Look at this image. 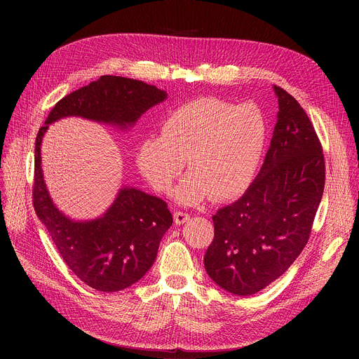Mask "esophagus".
<instances>
[{
  "mask_svg": "<svg viewBox=\"0 0 359 359\" xmlns=\"http://www.w3.org/2000/svg\"><path fill=\"white\" fill-rule=\"evenodd\" d=\"M190 220V216L187 215V213H183V212H176L175 213V223L176 224H184V223H187Z\"/></svg>",
  "mask_w": 359,
  "mask_h": 359,
  "instance_id": "1",
  "label": "esophagus"
}]
</instances>
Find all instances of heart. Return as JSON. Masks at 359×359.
Returning a JSON list of instances; mask_svg holds the SVG:
<instances>
[{
  "instance_id": "heart-1",
  "label": "heart",
  "mask_w": 359,
  "mask_h": 359,
  "mask_svg": "<svg viewBox=\"0 0 359 359\" xmlns=\"http://www.w3.org/2000/svg\"><path fill=\"white\" fill-rule=\"evenodd\" d=\"M266 140V119L255 107L200 97L175 109L163 121L161 136L137 144L136 163L153 189L168 193L187 159L190 173L176 187V201L196 206L210 196L226 201L252 182Z\"/></svg>"
}]
</instances>
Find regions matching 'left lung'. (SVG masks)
<instances>
[{
  "mask_svg": "<svg viewBox=\"0 0 359 359\" xmlns=\"http://www.w3.org/2000/svg\"><path fill=\"white\" fill-rule=\"evenodd\" d=\"M264 163L244 194L213 216L204 269L223 290L252 295L283 276L309 241L324 193L325 165L314 126L280 86Z\"/></svg>",
  "mask_w": 359,
  "mask_h": 359,
  "instance_id": "obj_1",
  "label": "left lung"
}]
</instances>
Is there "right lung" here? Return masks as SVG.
I'll use <instances>...</instances> for the list:
<instances>
[{
    "label": "right lung",
    "instance_id": "1",
    "mask_svg": "<svg viewBox=\"0 0 359 359\" xmlns=\"http://www.w3.org/2000/svg\"><path fill=\"white\" fill-rule=\"evenodd\" d=\"M168 92L142 81L104 75L65 97L49 112L35 140L34 208L72 273L86 285L116 292L137 283L156 260L163 234L173 223L166 201L122 184L111 206L95 219L65 215L46 187L41 144L49 128L65 118H82L119 132L132 129Z\"/></svg>",
    "mask_w": 359,
    "mask_h": 359
}]
</instances>
